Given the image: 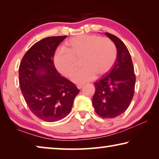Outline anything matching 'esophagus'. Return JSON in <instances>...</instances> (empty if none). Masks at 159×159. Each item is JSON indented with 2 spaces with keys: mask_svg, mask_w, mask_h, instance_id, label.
<instances>
[{
  "mask_svg": "<svg viewBox=\"0 0 159 159\" xmlns=\"http://www.w3.org/2000/svg\"><path fill=\"white\" fill-rule=\"evenodd\" d=\"M83 87V85L82 84H79V85H77V88H79V89H80V88H81Z\"/></svg>",
  "mask_w": 159,
  "mask_h": 159,
  "instance_id": "34e87169",
  "label": "esophagus"
}]
</instances>
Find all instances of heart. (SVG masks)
I'll use <instances>...</instances> for the list:
<instances>
[{
    "mask_svg": "<svg viewBox=\"0 0 159 159\" xmlns=\"http://www.w3.org/2000/svg\"><path fill=\"white\" fill-rule=\"evenodd\" d=\"M117 48L108 38L98 35H79L70 39L64 49H59L54 55V64L59 72L71 77L80 59L81 69L72 76L76 83H83L107 74L114 66L117 58Z\"/></svg>",
    "mask_w": 159,
    "mask_h": 159,
    "instance_id": "b5f03b06",
    "label": "heart"
}]
</instances>
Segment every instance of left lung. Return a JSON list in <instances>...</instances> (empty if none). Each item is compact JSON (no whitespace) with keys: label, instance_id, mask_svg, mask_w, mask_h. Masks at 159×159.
Here are the masks:
<instances>
[{"label":"left lung","instance_id":"obj_1","mask_svg":"<svg viewBox=\"0 0 159 159\" xmlns=\"http://www.w3.org/2000/svg\"><path fill=\"white\" fill-rule=\"evenodd\" d=\"M117 48V58L110 73L94 83L93 105L102 118H114L124 113L134 93L135 74L130 52L121 40L105 33Z\"/></svg>","mask_w":159,"mask_h":159}]
</instances>
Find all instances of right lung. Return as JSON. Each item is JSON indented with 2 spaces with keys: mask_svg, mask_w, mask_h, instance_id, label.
<instances>
[{
  "mask_svg": "<svg viewBox=\"0 0 159 159\" xmlns=\"http://www.w3.org/2000/svg\"><path fill=\"white\" fill-rule=\"evenodd\" d=\"M66 37L50 36L36 43L26 51L19 67V82L26 104L36 116L47 122L65 118L80 91L61 76L54 64L55 51Z\"/></svg>",
  "mask_w": 159,
  "mask_h": 159,
  "instance_id": "obj_1",
  "label": "right lung"
}]
</instances>
